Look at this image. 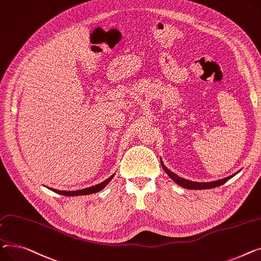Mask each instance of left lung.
<instances>
[{
  "instance_id": "8db88e82",
  "label": "left lung",
  "mask_w": 261,
  "mask_h": 261,
  "mask_svg": "<svg viewBox=\"0 0 261 261\" xmlns=\"http://www.w3.org/2000/svg\"><path fill=\"white\" fill-rule=\"evenodd\" d=\"M161 165L162 168L164 170V172L168 175L174 182H176L178 186L185 188V189H189V190H207V189H213V188H216L219 186H222L223 183H225L226 181H228L231 178H233L236 174H238L239 172L231 175L229 177L220 179V180H216V181H212V182H195V181H191L185 178H181L178 175H176L175 173H173L172 171L168 170V168L164 165V163L161 161Z\"/></svg>"
}]
</instances>
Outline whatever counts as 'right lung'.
<instances>
[{"mask_svg": "<svg viewBox=\"0 0 261 261\" xmlns=\"http://www.w3.org/2000/svg\"><path fill=\"white\" fill-rule=\"evenodd\" d=\"M115 174H113L111 177L107 178L106 180H104L103 182L99 183V185L97 186H93V187H89V188H86V189H82V190H78V191H60V190H56V189H51V188H48L50 191L57 193V194H60V195H63V196H83V195H89V194H94V193H97V192H100L102 191L109 183L111 182V180L114 178Z\"/></svg>", "mask_w": 261, "mask_h": 261, "instance_id": "right-lung-1", "label": "right lung"}]
</instances>
